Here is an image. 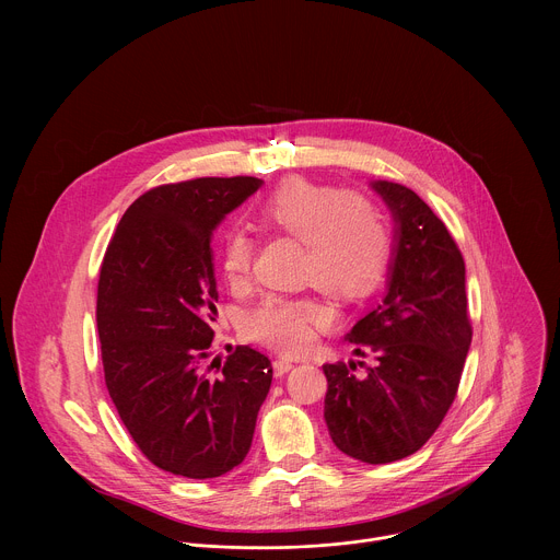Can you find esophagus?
Wrapping results in <instances>:
<instances>
[{
    "label": "esophagus",
    "mask_w": 560,
    "mask_h": 560,
    "mask_svg": "<svg viewBox=\"0 0 560 560\" xmlns=\"http://www.w3.org/2000/svg\"><path fill=\"white\" fill-rule=\"evenodd\" d=\"M295 364L291 362V360H284V358H278V360H273V373H276V377H282V375H287L291 369H293Z\"/></svg>",
    "instance_id": "obj_1"
}]
</instances>
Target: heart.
Masks as SVG:
<instances>
[{
	"label": "heart",
	"instance_id": "obj_1",
	"mask_svg": "<svg viewBox=\"0 0 560 560\" xmlns=\"http://www.w3.org/2000/svg\"><path fill=\"white\" fill-rule=\"evenodd\" d=\"M265 231L302 241L304 280L340 300L366 295L380 280L390 237L375 205L355 191H338L306 178H289L278 185L256 209ZM254 240L233 229L220 245V267L229 284L241 287L249 278ZM331 317L315 298L269 295L249 317L247 331L284 353H300L315 340L317 327Z\"/></svg>",
	"mask_w": 560,
	"mask_h": 560
}]
</instances>
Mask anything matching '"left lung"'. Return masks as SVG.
<instances>
[{
  "label": "left lung",
  "instance_id": "obj_1",
  "mask_svg": "<svg viewBox=\"0 0 560 560\" xmlns=\"http://www.w3.org/2000/svg\"><path fill=\"white\" fill-rule=\"evenodd\" d=\"M371 189L395 222L386 295L345 340L375 364L366 375H353V362L323 364V418L338 451L377 466L435 433L457 395L472 327L464 256L444 222L405 185L371 180Z\"/></svg>",
  "mask_w": 560,
  "mask_h": 560
}]
</instances>
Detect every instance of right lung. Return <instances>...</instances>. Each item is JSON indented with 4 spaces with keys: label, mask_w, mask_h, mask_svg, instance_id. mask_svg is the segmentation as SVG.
<instances>
[{
    "label": "right lung",
    "mask_w": 560,
    "mask_h": 560,
    "mask_svg": "<svg viewBox=\"0 0 560 560\" xmlns=\"http://www.w3.org/2000/svg\"><path fill=\"white\" fill-rule=\"evenodd\" d=\"M260 185L209 176L155 187L127 209L101 265L96 327L109 397L140 451L176 477L237 468L271 386L269 358L249 347L220 375L207 373L218 317L211 240Z\"/></svg>",
    "instance_id": "add662e5"
}]
</instances>
